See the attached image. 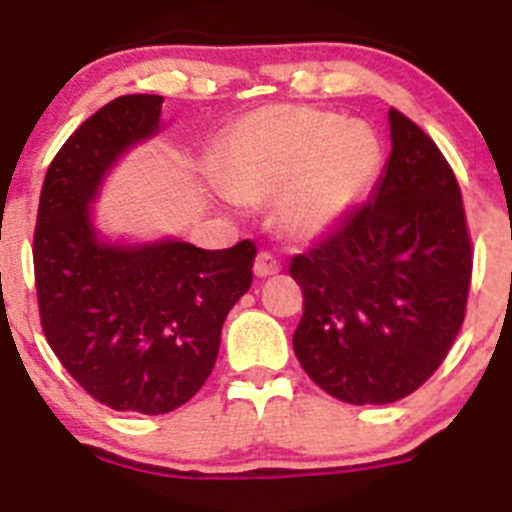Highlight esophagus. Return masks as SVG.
Listing matches in <instances>:
<instances>
[{
    "label": "esophagus",
    "mask_w": 512,
    "mask_h": 512,
    "mask_svg": "<svg viewBox=\"0 0 512 512\" xmlns=\"http://www.w3.org/2000/svg\"><path fill=\"white\" fill-rule=\"evenodd\" d=\"M255 275L257 278H270V275L280 273V262L275 260L273 255H267V252H260V255L255 257Z\"/></svg>",
    "instance_id": "34e87169"
}]
</instances>
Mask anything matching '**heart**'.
<instances>
[{"label":"heart","mask_w":512,"mask_h":512,"mask_svg":"<svg viewBox=\"0 0 512 512\" xmlns=\"http://www.w3.org/2000/svg\"><path fill=\"white\" fill-rule=\"evenodd\" d=\"M370 124L313 107L273 104L239 117L214 155V181L232 201L275 199L288 237L316 242L365 204L382 173Z\"/></svg>","instance_id":"obj_1"}]
</instances>
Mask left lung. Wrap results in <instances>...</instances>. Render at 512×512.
Returning <instances> with one entry per match:
<instances>
[{
	"label": "left lung",
	"instance_id": "left-lung-1",
	"mask_svg": "<svg viewBox=\"0 0 512 512\" xmlns=\"http://www.w3.org/2000/svg\"><path fill=\"white\" fill-rule=\"evenodd\" d=\"M390 158L370 201L290 262L303 290L293 349L321 390L354 405L411 395L457 339L472 278L462 193L439 147L390 109Z\"/></svg>",
	"mask_w": 512,
	"mask_h": 512
}]
</instances>
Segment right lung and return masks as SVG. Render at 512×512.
Wrapping results in <instances>:
<instances>
[{"label": "right lung", "instance_id": "add662e5", "mask_svg": "<svg viewBox=\"0 0 512 512\" xmlns=\"http://www.w3.org/2000/svg\"><path fill=\"white\" fill-rule=\"evenodd\" d=\"M163 96L109 101L58 150L35 227L45 339L73 380L114 411H176L211 375L222 326L252 285L255 245L201 250L176 237L130 242L96 229L114 165L153 140Z\"/></svg>", "mask_w": 512, "mask_h": 512}]
</instances>
